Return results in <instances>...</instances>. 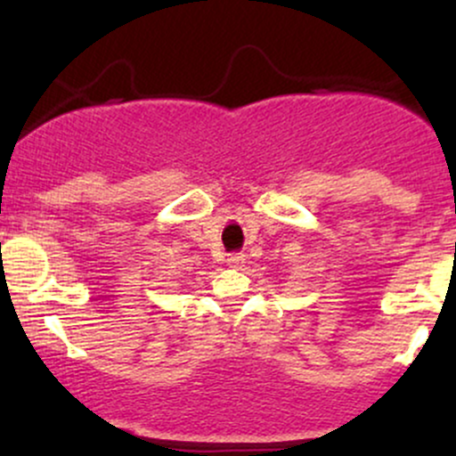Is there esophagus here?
<instances>
[{"mask_svg":"<svg viewBox=\"0 0 456 456\" xmlns=\"http://www.w3.org/2000/svg\"><path fill=\"white\" fill-rule=\"evenodd\" d=\"M227 265H229V268H242V265H244V255H240V253L229 255Z\"/></svg>","mask_w":456,"mask_h":456,"instance_id":"1","label":"esophagus"}]
</instances>
